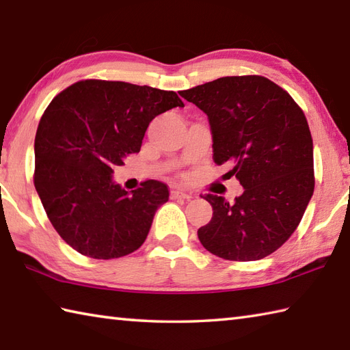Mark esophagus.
Listing matches in <instances>:
<instances>
[{
  "label": "esophagus",
  "instance_id": "34e87169",
  "mask_svg": "<svg viewBox=\"0 0 350 350\" xmlns=\"http://www.w3.org/2000/svg\"><path fill=\"white\" fill-rule=\"evenodd\" d=\"M171 199H191L193 194L191 193H187L183 191V189H179V188H173L171 189Z\"/></svg>",
  "mask_w": 350,
  "mask_h": 350
}]
</instances>
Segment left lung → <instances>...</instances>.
I'll return each instance as SVG.
<instances>
[{"label":"left lung","mask_w":350,"mask_h":350,"mask_svg":"<svg viewBox=\"0 0 350 350\" xmlns=\"http://www.w3.org/2000/svg\"><path fill=\"white\" fill-rule=\"evenodd\" d=\"M179 94L206 114L214 163L230 167L225 176L245 189L234 203L203 196L213 217L197 231L200 243L234 262L269 256L292 236L314 194L306 116L263 76H225Z\"/></svg>","instance_id":"1"}]
</instances>
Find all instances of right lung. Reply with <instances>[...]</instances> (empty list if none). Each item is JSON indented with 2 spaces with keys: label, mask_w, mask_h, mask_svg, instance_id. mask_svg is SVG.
<instances>
[{
  "label": "right lung",
  "mask_w": 350,
  "mask_h": 350,
  "mask_svg": "<svg viewBox=\"0 0 350 350\" xmlns=\"http://www.w3.org/2000/svg\"><path fill=\"white\" fill-rule=\"evenodd\" d=\"M183 107L174 92L120 81H79L56 96L35 137V188L62 240L82 256L118 258L142 246L165 183L135 191L113 180V167L141 151L159 114Z\"/></svg>",
  "instance_id": "obj_1"
}]
</instances>
